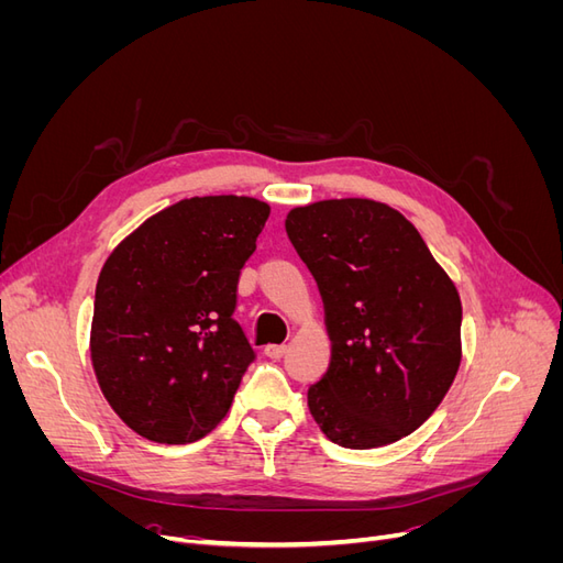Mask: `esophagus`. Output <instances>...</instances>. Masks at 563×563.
Masks as SVG:
<instances>
[{
    "label": "esophagus",
    "instance_id": "esophagus-1",
    "mask_svg": "<svg viewBox=\"0 0 563 563\" xmlns=\"http://www.w3.org/2000/svg\"><path fill=\"white\" fill-rule=\"evenodd\" d=\"M265 354L269 356V360H282V356L286 354V345H267Z\"/></svg>",
    "mask_w": 563,
    "mask_h": 563
}]
</instances>
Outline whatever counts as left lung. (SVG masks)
Wrapping results in <instances>:
<instances>
[{
    "instance_id": "obj_1",
    "label": "left lung",
    "mask_w": 563,
    "mask_h": 563,
    "mask_svg": "<svg viewBox=\"0 0 563 563\" xmlns=\"http://www.w3.org/2000/svg\"><path fill=\"white\" fill-rule=\"evenodd\" d=\"M286 234L323 300L331 362L308 389L333 444L376 449L428 420L463 360L457 288L411 220L345 197L296 207Z\"/></svg>"
}]
</instances>
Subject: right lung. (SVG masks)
<instances>
[{
	"label": "right lung",
	"mask_w": 563,
	"mask_h": 563,
	"mask_svg": "<svg viewBox=\"0 0 563 563\" xmlns=\"http://www.w3.org/2000/svg\"><path fill=\"white\" fill-rule=\"evenodd\" d=\"M269 203L180 199L114 246L100 269L91 364L133 432L190 444L225 418L253 350L234 321L236 282Z\"/></svg>",
	"instance_id": "obj_1"
}]
</instances>
